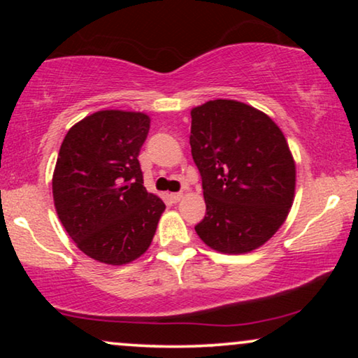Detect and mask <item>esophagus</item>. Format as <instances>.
Returning a JSON list of instances; mask_svg holds the SVG:
<instances>
[{
  "label": "esophagus",
  "mask_w": 358,
  "mask_h": 358,
  "mask_svg": "<svg viewBox=\"0 0 358 358\" xmlns=\"http://www.w3.org/2000/svg\"><path fill=\"white\" fill-rule=\"evenodd\" d=\"M171 197V200H173V202H179L180 199H182V192H173L169 195Z\"/></svg>",
  "instance_id": "1"
}]
</instances>
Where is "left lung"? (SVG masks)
Instances as JSON below:
<instances>
[{"label": "left lung", "mask_w": 358, "mask_h": 358, "mask_svg": "<svg viewBox=\"0 0 358 358\" xmlns=\"http://www.w3.org/2000/svg\"><path fill=\"white\" fill-rule=\"evenodd\" d=\"M190 148L207 213L195 231L212 249L243 254L282 227L295 194V163L271 117L217 99L190 112Z\"/></svg>", "instance_id": "obj_1"}]
</instances>
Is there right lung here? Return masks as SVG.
<instances>
[{
	"mask_svg": "<svg viewBox=\"0 0 358 358\" xmlns=\"http://www.w3.org/2000/svg\"><path fill=\"white\" fill-rule=\"evenodd\" d=\"M148 130L140 112L101 110L73 125L60 146L52 180L58 218L99 262L140 257L166 208L143 185L138 155Z\"/></svg>",
	"mask_w": 358,
	"mask_h": 358,
	"instance_id": "obj_1",
	"label": "right lung"
}]
</instances>
